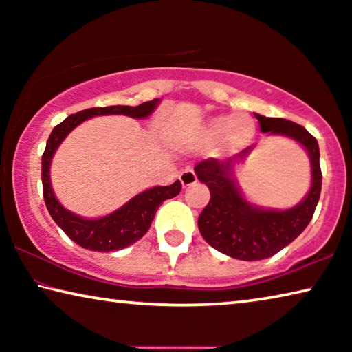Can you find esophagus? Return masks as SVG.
Masks as SVG:
<instances>
[{
    "label": "esophagus",
    "mask_w": 352,
    "mask_h": 352,
    "mask_svg": "<svg viewBox=\"0 0 352 352\" xmlns=\"http://www.w3.org/2000/svg\"><path fill=\"white\" fill-rule=\"evenodd\" d=\"M180 182L183 184V188L186 186H190V184H194L195 182H197V177H195V172L192 169H186L183 170L180 174Z\"/></svg>",
    "instance_id": "esophagus-1"
}]
</instances>
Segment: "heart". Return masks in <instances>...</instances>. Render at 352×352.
<instances>
[{"instance_id": "b5f03b06", "label": "heart", "mask_w": 352, "mask_h": 352, "mask_svg": "<svg viewBox=\"0 0 352 352\" xmlns=\"http://www.w3.org/2000/svg\"><path fill=\"white\" fill-rule=\"evenodd\" d=\"M256 133V124L247 115H222L210 119L201 130V140L216 146L222 142L225 151L234 152L245 147Z\"/></svg>"}]
</instances>
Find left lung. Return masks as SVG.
<instances>
[{
    "label": "left lung",
    "mask_w": 352,
    "mask_h": 352,
    "mask_svg": "<svg viewBox=\"0 0 352 352\" xmlns=\"http://www.w3.org/2000/svg\"><path fill=\"white\" fill-rule=\"evenodd\" d=\"M254 116L264 133L290 136L306 147L312 164V186L306 199L292 210H259L247 204L236 186L231 175L234 158L226 162L208 158L195 164L199 180L211 192V199L199 217L200 233L212 248L242 261L270 258L295 241L312 220L321 192L317 140L300 124L287 119Z\"/></svg>",
    "instance_id": "1"
}]
</instances>
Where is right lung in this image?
<instances>
[{"mask_svg":"<svg viewBox=\"0 0 352 352\" xmlns=\"http://www.w3.org/2000/svg\"><path fill=\"white\" fill-rule=\"evenodd\" d=\"M157 104L158 99H153L136 107L110 105L82 110L76 115H69L65 121L57 124L51 132L50 138H47L46 148L43 157H41V183H43L45 204L51 217L63 230V233L82 248L91 250V252H113V250L126 248L138 242L147 233V230L151 228L158 206L164 200L180 194L182 183L177 180L169 186L147 189L144 192L136 195L122 208H119L118 211L111 212L110 216L88 220L67 211L57 201L50 182V164L52 155H54L56 148L60 146L65 136L88 118L99 115H126L140 119L151 115Z\"/></svg>","mask_w":352,"mask_h":352,"instance_id":"right-lung-1","label":"right lung"}]
</instances>
